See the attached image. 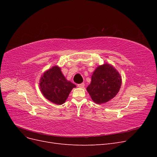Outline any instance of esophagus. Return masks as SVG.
Returning a JSON list of instances; mask_svg holds the SVG:
<instances>
[{
    "mask_svg": "<svg viewBox=\"0 0 157 157\" xmlns=\"http://www.w3.org/2000/svg\"><path fill=\"white\" fill-rule=\"evenodd\" d=\"M84 83H81V84H78V87H79V88H84Z\"/></svg>",
    "mask_w": 157,
    "mask_h": 157,
    "instance_id": "1",
    "label": "esophagus"
}]
</instances>
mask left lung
I'll return each mask as SVG.
<instances>
[{
	"label": "left lung",
	"instance_id": "left-lung-1",
	"mask_svg": "<svg viewBox=\"0 0 157 157\" xmlns=\"http://www.w3.org/2000/svg\"><path fill=\"white\" fill-rule=\"evenodd\" d=\"M121 84L120 73L112 65L106 63L98 66L94 70L86 90L94 103L101 104L115 97Z\"/></svg>",
	"mask_w": 157,
	"mask_h": 157
}]
</instances>
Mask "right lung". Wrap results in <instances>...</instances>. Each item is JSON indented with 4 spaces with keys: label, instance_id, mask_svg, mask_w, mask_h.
<instances>
[{
    "label": "right lung",
    "instance_id": "obj_1",
    "mask_svg": "<svg viewBox=\"0 0 157 157\" xmlns=\"http://www.w3.org/2000/svg\"><path fill=\"white\" fill-rule=\"evenodd\" d=\"M76 85L67 80L58 65L44 71L39 80L42 95L50 101L57 105L65 102L70 92Z\"/></svg>",
    "mask_w": 157,
    "mask_h": 157
}]
</instances>
